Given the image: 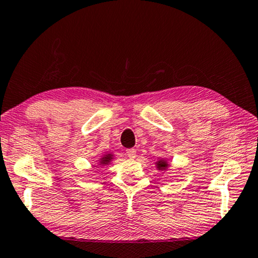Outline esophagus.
<instances>
[{"label": "esophagus", "mask_w": 258, "mask_h": 258, "mask_svg": "<svg viewBox=\"0 0 258 258\" xmlns=\"http://www.w3.org/2000/svg\"><path fill=\"white\" fill-rule=\"evenodd\" d=\"M126 156H128L129 159H135V157H136V150L135 149L126 150Z\"/></svg>", "instance_id": "34e87169"}]
</instances>
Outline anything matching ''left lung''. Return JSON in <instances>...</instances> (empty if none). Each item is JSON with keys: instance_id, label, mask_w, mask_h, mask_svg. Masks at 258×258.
Wrapping results in <instances>:
<instances>
[{"instance_id": "left-lung-1", "label": "left lung", "mask_w": 258, "mask_h": 258, "mask_svg": "<svg viewBox=\"0 0 258 258\" xmlns=\"http://www.w3.org/2000/svg\"><path fill=\"white\" fill-rule=\"evenodd\" d=\"M157 165H158V168H165L166 167L165 161H159Z\"/></svg>"}]
</instances>
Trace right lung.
<instances>
[{
  "label": "right lung",
  "instance_id": "obj_1",
  "mask_svg": "<svg viewBox=\"0 0 258 258\" xmlns=\"http://www.w3.org/2000/svg\"><path fill=\"white\" fill-rule=\"evenodd\" d=\"M110 159H112V157H110V154H109V156H106V157L104 158V159L101 160V164H107V162H108Z\"/></svg>",
  "mask_w": 258,
  "mask_h": 258
}]
</instances>
